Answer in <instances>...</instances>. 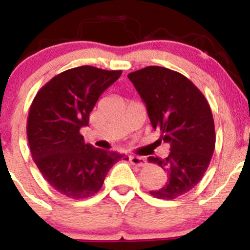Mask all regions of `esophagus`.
<instances>
[{"label":"esophagus","mask_w":250,"mask_h":250,"mask_svg":"<svg viewBox=\"0 0 250 250\" xmlns=\"http://www.w3.org/2000/svg\"><path fill=\"white\" fill-rule=\"evenodd\" d=\"M129 161H130L131 165L136 166V167H145L147 165V160L145 157L141 156H129Z\"/></svg>","instance_id":"34e87169"}]
</instances>
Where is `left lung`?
<instances>
[{
  "label": "left lung",
  "instance_id": "left-lung-1",
  "mask_svg": "<svg viewBox=\"0 0 250 250\" xmlns=\"http://www.w3.org/2000/svg\"><path fill=\"white\" fill-rule=\"evenodd\" d=\"M147 107L160 141L170 145L166 159L148 157L168 175L162 188L149 191L174 200L193 189L207 170L215 149V125L209 103L190 80L168 68L149 65L128 74Z\"/></svg>",
  "mask_w": 250,
  "mask_h": 250
}]
</instances>
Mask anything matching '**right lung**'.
I'll return each instance as SVG.
<instances>
[{"mask_svg":"<svg viewBox=\"0 0 250 250\" xmlns=\"http://www.w3.org/2000/svg\"><path fill=\"white\" fill-rule=\"evenodd\" d=\"M121 74L91 65L71 68L45 83L31 103L27 122L31 156L47 182L69 199L95 195L109 169L125 157L85 145L80 134L99 97Z\"/></svg>","mask_w":250,"mask_h":250,"instance_id":"add662e5","label":"right lung"}]
</instances>
